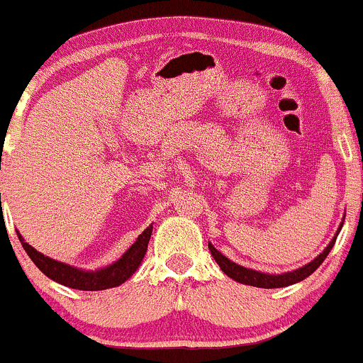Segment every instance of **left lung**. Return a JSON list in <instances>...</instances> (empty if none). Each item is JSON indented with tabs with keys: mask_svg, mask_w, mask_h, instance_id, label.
Listing matches in <instances>:
<instances>
[{
	"mask_svg": "<svg viewBox=\"0 0 363 363\" xmlns=\"http://www.w3.org/2000/svg\"><path fill=\"white\" fill-rule=\"evenodd\" d=\"M342 223H345V218H342V222H341V225H339L335 236L332 238V241L328 242L327 248H325L323 252L316 257V259H313L311 262L302 265V267L295 269V271L283 272V274H265V272L242 267V265L233 262V260L227 259L225 255H222V253H220L218 250L211 245V242L208 245V248H209V252H211L213 259H215L216 264L220 265V269H222V271L225 272L229 278H233L234 281L242 283V285L257 286V289H283V286H290V285H294V283L302 281V279H306L308 276H311L313 272L320 267L321 262L327 259V255H328V252L332 250V246L335 245V239H337V234L341 233Z\"/></svg>",
	"mask_w": 363,
	"mask_h": 363,
	"instance_id": "obj_1",
	"label": "left lung"
}]
</instances>
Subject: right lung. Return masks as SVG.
<instances>
[{
  "label": "right lung",
  "instance_id": "add662e5",
  "mask_svg": "<svg viewBox=\"0 0 363 363\" xmlns=\"http://www.w3.org/2000/svg\"><path fill=\"white\" fill-rule=\"evenodd\" d=\"M152 229H154V227L148 225L121 259L115 260L113 264L96 269V271H87V269L74 267V265L50 259V257L43 255L38 250L33 248L29 242H26L24 238L21 236V233H17V236L18 241L22 242V248H24L26 253L29 255V259L35 262L36 267H38L47 278L54 279L55 283H61V285L69 286V289L74 290L98 292V290L113 289V286L122 285V283L127 281V279L134 274V271L140 267L141 260H143L145 253H147L148 241H150L152 236Z\"/></svg>",
  "mask_w": 363,
  "mask_h": 363
}]
</instances>
